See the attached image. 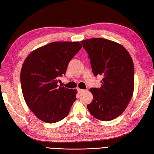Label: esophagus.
<instances>
[{
  "mask_svg": "<svg viewBox=\"0 0 154 154\" xmlns=\"http://www.w3.org/2000/svg\"><path fill=\"white\" fill-rule=\"evenodd\" d=\"M84 91H85V90H83V89H79V88H77V92L79 93H83V92H84Z\"/></svg>",
  "mask_w": 154,
  "mask_h": 154,
  "instance_id": "obj_1",
  "label": "esophagus"
}]
</instances>
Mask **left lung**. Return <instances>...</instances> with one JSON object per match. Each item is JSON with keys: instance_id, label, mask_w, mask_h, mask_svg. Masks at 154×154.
Instances as JSON below:
<instances>
[{"instance_id": "left-lung-1", "label": "left lung", "mask_w": 154, "mask_h": 154, "mask_svg": "<svg viewBox=\"0 0 154 154\" xmlns=\"http://www.w3.org/2000/svg\"><path fill=\"white\" fill-rule=\"evenodd\" d=\"M91 61L94 76L102 75L100 88H91L87 104L96 119L109 121L119 116L128 104L134 87V67L128 52L116 42L97 38L81 42Z\"/></svg>"}]
</instances>
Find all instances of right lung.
I'll return each mask as SVG.
<instances>
[{
	"label": "right lung",
	"instance_id": "right-lung-1",
	"mask_svg": "<svg viewBox=\"0 0 154 154\" xmlns=\"http://www.w3.org/2000/svg\"><path fill=\"white\" fill-rule=\"evenodd\" d=\"M82 48L79 42H56L29 54L22 65L20 83L24 100L38 119L46 123L63 120L76 100V89L58 85L69 61Z\"/></svg>",
	"mask_w": 154,
	"mask_h": 154
}]
</instances>
